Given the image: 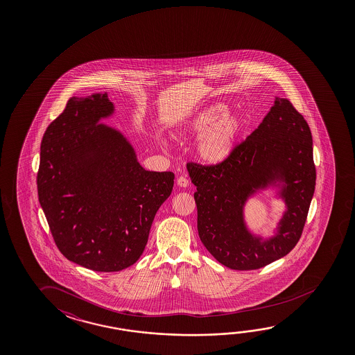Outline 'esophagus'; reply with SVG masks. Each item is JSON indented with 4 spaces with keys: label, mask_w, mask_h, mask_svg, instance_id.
Instances as JSON below:
<instances>
[{
    "label": "esophagus",
    "mask_w": 355,
    "mask_h": 355,
    "mask_svg": "<svg viewBox=\"0 0 355 355\" xmlns=\"http://www.w3.org/2000/svg\"><path fill=\"white\" fill-rule=\"evenodd\" d=\"M177 184L182 187V188H187V187L189 186V180H187L184 175H180L178 180H177Z\"/></svg>",
    "instance_id": "esophagus-1"
}]
</instances>
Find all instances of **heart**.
Wrapping results in <instances>:
<instances>
[{"label": "heart", "instance_id": "b5f03b06", "mask_svg": "<svg viewBox=\"0 0 355 355\" xmlns=\"http://www.w3.org/2000/svg\"><path fill=\"white\" fill-rule=\"evenodd\" d=\"M246 120L239 112H229L225 103H215L189 117L180 132L187 136H203L198 153L204 161L218 163L232 153L244 132Z\"/></svg>", "mask_w": 355, "mask_h": 355}]
</instances>
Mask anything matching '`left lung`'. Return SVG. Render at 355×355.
I'll list each match as a JSON object with an SVG mask.
<instances>
[{"mask_svg":"<svg viewBox=\"0 0 355 355\" xmlns=\"http://www.w3.org/2000/svg\"><path fill=\"white\" fill-rule=\"evenodd\" d=\"M198 210V234L215 260L232 270H257L287 255L302 235L315 187L312 134L291 101L276 98L255 131L224 161L187 163ZM283 183L288 210L263 242L244 225L243 204L268 184Z\"/></svg>","mask_w":355,"mask_h":355,"instance_id":"1","label":"left lung"}]
</instances>
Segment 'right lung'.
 <instances>
[{"instance_id": "obj_1", "label": "right lung", "mask_w": 355, "mask_h": 355, "mask_svg": "<svg viewBox=\"0 0 355 355\" xmlns=\"http://www.w3.org/2000/svg\"><path fill=\"white\" fill-rule=\"evenodd\" d=\"M114 112L107 94L71 98L48 126L37 188L59 251L83 268L115 272L145 250L175 173L142 168L123 135L98 122Z\"/></svg>"}]
</instances>
